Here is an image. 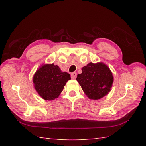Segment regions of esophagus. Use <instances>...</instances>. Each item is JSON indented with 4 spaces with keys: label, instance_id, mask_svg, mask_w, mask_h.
<instances>
[{
    "label": "esophagus",
    "instance_id": "esophagus-1",
    "mask_svg": "<svg viewBox=\"0 0 146 146\" xmlns=\"http://www.w3.org/2000/svg\"><path fill=\"white\" fill-rule=\"evenodd\" d=\"M71 78H73V79H75L76 78V73H75V72H74V73H72L71 74Z\"/></svg>",
    "mask_w": 146,
    "mask_h": 146
}]
</instances>
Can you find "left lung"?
<instances>
[{
	"instance_id": "obj_1",
	"label": "left lung",
	"mask_w": 146,
	"mask_h": 146,
	"mask_svg": "<svg viewBox=\"0 0 146 146\" xmlns=\"http://www.w3.org/2000/svg\"><path fill=\"white\" fill-rule=\"evenodd\" d=\"M82 70V73L77 75L76 80L88 98L98 100L110 92L113 76L107 65L103 62L90 63Z\"/></svg>"
}]
</instances>
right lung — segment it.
Returning <instances> with one entry per match:
<instances>
[{
	"label": "right lung",
	"mask_w": 146,
	"mask_h": 146,
	"mask_svg": "<svg viewBox=\"0 0 146 146\" xmlns=\"http://www.w3.org/2000/svg\"><path fill=\"white\" fill-rule=\"evenodd\" d=\"M70 75L62 71L58 65L43 64L34 74L33 82L36 92L45 100L57 98L63 90Z\"/></svg>",
	"instance_id": "add662e5"
}]
</instances>
